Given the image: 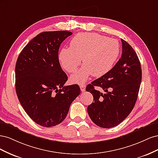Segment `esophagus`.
<instances>
[{"label": "esophagus", "mask_w": 158, "mask_h": 158, "mask_svg": "<svg viewBox=\"0 0 158 158\" xmlns=\"http://www.w3.org/2000/svg\"><path fill=\"white\" fill-rule=\"evenodd\" d=\"M80 88L81 92H85V85L84 84H81V85H80Z\"/></svg>", "instance_id": "esophagus-1"}]
</instances>
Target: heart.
<instances>
[{"label":"heart","mask_w":158,"mask_h":158,"mask_svg":"<svg viewBox=\"0 0 158 158\" xmlns=\"http://www.w3.org/2000/svg\"><path fill=\"white\" fill-rule=\"evenodd\" d=\"M120 54V45L114 38L93 33H80L70 42V48H62L59 53L60 65L73 73L82 59L84 65L71 76L70 81L83 84L93 74L100 77L112 69Z\"/></svg>","instance_id":"heart-1"}]
</instances>
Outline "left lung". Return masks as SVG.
<instances>
[{
    "label": "left lung",
    "instance_id": "8db88e82",
    "mask_svg": "<svg viewBox=\"0 0 158 158\" xmlns=\"http://www.w3.org/2000/svg\"><path fill=\"white\" fill-rule=\"evenodd\" d=\"M121 59L111 70L85 89L93 95L94 101L88 107L89 116L95 125L105 128L118 125L131 113L142 81L141 65L136 52L127 41L121 39Z\"/></svg>",
    "mask_w": 158,
    "mask_h": 158
}]
</instances>
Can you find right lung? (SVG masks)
Instances as JSON below:
<instances>
[{
    "label": "right lung",
    "instance_id": "add662e5",
    "mask_svg": "<svg viewBox=\"0 0 158 158\" xmlns=\"http://www.w3.org/2000/svg\"><path fill=\"white\" fill-rule=\"evenodd\" d=\"M73 33L44 31L28 43L16 64V91L21 106L38 125L51 127L67 115L80 94L77 84L64 86L68 76L59 60L60 44Z\"/></svg>",
    "mask_w": 158,
    "mask_h": 158
}]
</instances>
